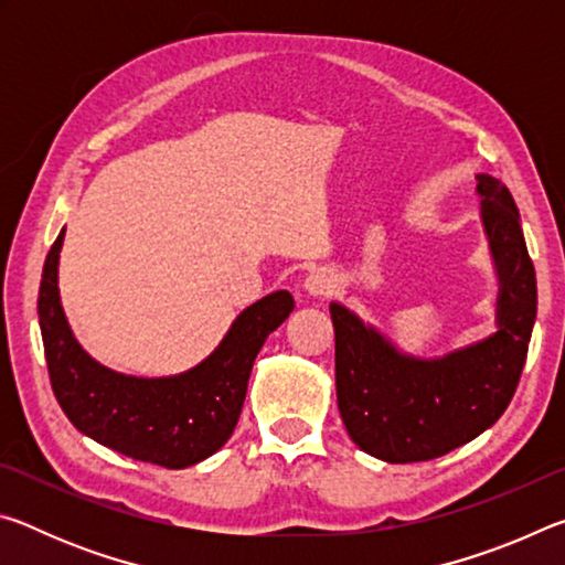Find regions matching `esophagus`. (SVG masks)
I'll return each instance as SVG.
<instances>
[{
  "label": "esophagus",
  "mask_w": 565,
  "mask_h": 565,
  "mask_svg": "<svg viewBox=\"0 0 565 565\" xmlns=\"http://www.w3.org/2000/svg\"><path fill=\"white\" fill-rule=\"evenodd\" d=\"M303 289H306V294L313 296V299H329V296L337 291V279H333V274L317 269L306 276Z\"/></svg>",
  "instance_id": "34e87169"
}]
</instances>
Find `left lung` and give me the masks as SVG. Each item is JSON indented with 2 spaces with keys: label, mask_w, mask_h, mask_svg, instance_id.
I'll list each match as a JSON object with an SVG mask.
<instances>
[{
  "label": "left lung",
  "mask_w": 565,
  "mask_h": 565,
  "mask_svg": "<svg viewBox=\"0 0 565 565\" xmlns=\"http://www.w3.org/2000/svg\"><path fill=\"white\" fill-rule=\"evenodd\" d=\"M481 216L499 269V331L481 343L420 361L398 353L349 309L331 303L337 398L361 451L388 463L431 461L473 441L509 408L535 321V269L511 191L478 177Z\"/></svg>",
  "instance_id": "obj_1"
}]
</instances>
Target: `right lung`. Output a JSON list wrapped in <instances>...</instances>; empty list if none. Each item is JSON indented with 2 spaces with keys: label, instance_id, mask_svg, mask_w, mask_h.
Here are the masks:
<instances>
[{
  "label": "right lung",
  "instance_id": "add662e5",
  "mask_svg": "<svg viewBox=\"0 0 565 565\" xmlns=\"http://www.w3.org/2000/svg\"><path fill=\"white\" fill-rule=\"evenodd\" d=\"M62 242L64 228L44 262L40 327L52 391L66 418L134 461L186 468L216 454L234 434L256 353L294 311L291 294L274 291L248 306L212 356L186 374L124 376L94 361L64 319L56 286Z\"/></svg>",
  "mask_w": 565,
  "mask_h": 565
}]
</instances>
